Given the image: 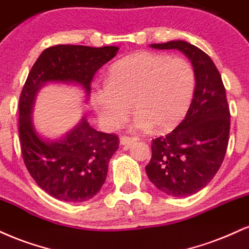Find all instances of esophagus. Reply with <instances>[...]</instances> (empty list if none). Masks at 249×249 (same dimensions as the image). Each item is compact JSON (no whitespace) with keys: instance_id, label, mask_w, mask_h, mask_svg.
<instances>
[{"instance_id":"obj_1","label":"esophagus","mask_w":249,"mask_h":249,"mask_svg":"<svg viewBox=\"0 0 249 249\" xmlns=\"http://www.w3.org/2000/svg\"><path fill=\"white\" fill-rule=\"evenodd\" d=\"M137 137H131V136H121L120 137V142H121V144L124 145H130L131 143L136 142L137 141Z\"/></svg>"}]
</instances>
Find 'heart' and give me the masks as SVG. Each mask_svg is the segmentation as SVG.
Returning a JSON list of instances; mask_svg holds the SVG:
<instances>
[{
  "label": "heart",
  "mask_w": 249,
  "mask_h": 249,
  "mask_svg": "<svg viewBox=\"0 0 249 249\" xmlns=\"http://www.w3.org/2000/svg\"><path fill=\"white\" fill-rule=\"evenodd\" d=\"M194 66L182 57L143 51L110 67L107 85L92 95L100 121L108 129L124 124L134 108L133 128L169 131L185 118L194 99Z\"/></svg>",
  "instance_id": "1"
}]
</instances>
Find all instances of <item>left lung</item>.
I'll use <instances>...</instances> for the list:
<instances>
[{
    "label": "left lung",
    "mask_w": 249,
    "mask_h": 249,
    "mask_svg": "<svg viewBox=\"0 0 249 249\" xmlns=\"http://www.w3.org/2000/svg\"><path fill=\"white\" fill-rule=\"evenodd\" d=\"M150 46L179 50L195 70V94L185 118L171 133L153 140V155L145 166L157 189L172 197H186L205 188L223 164L231 127L226 90L214 63L197 46L184 40Z\"/></svg>",
    "instance_id": "left-lung-1"
}]
</instances>
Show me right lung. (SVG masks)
Segmentation results:
<instances>
[{
  "label": "right lung",
  "mask_w": 249,
  "mask_h": 249,
  "mask_svg": "<svg viewBox=\"0 0 249 249\" xmlns=\"http://www.w3.org/2000/svg\"><path fill=\"white\" fill-rule=\"evenodd\" d=\"M118 46L54 45L45 49L29 72L18 102V134L23 160L40 189L55 199L83 203L100 191L119 137L95 130L81 120L57 141H44L31 121L35 96L44 84L77 83L90 90L93 77L118 53Z\"/></svg>",
  "instance_id": "1"
}]
</instances>
